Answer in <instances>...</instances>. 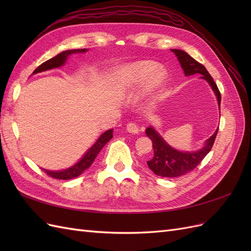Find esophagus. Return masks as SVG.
I'll list each match as a JSON object with an SVG mask.
<instances>
[{"label": "esophagus", "mask_w": 251, "mask_h": 251, "mask_svg": "<svg viewBox=\"0 0 251 251\" xmlns=\"http://www.w3.org/2000/svg\"><path fill=\"white\" fill-rule=\"evenodd\" d=\"M126 130L128 133H132V134H138L140 132L138 126H136L135 124H128L126 126Z\"/></svg>", "instance_id": "obj_1"}]
</instances>
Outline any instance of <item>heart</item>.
<instances>
[{"instance_id": "b5f03b06", "label": "heart", "mask_w": 251, "mask_h": 251, "mask_svg": "<svg viewBox=\"0 0 251 251\" xmlns=\"http://www.w3.org/2000/svg\"><path fill=\"white\" fill-rule=\"evenodd\" d=\"M168 73L153 60H138L118 67L113 72L110 86L116 93L124 95L142 86L140 100L143 103L154 101L165 86Z\"/></svg>"}]
</instances>
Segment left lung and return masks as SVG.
<instances>
[{
	"instance_id": "left-lung-1",
	"label": "left lung",
	"mask_w": 251,
	"mask_h": 251,
	"mask_svg": "<svg viewBox=\"0 0 251 251\" xmlns=\"http://www.w3.org/2000/svg\"><path fill=\"white\" fill-rule=\"evenodd\" d=\"M171 51L177 56L178 62L180 63L185 76H191V75L194 74H200L201 78L205 79L209 83V86L211 87L217 97V101L220 109V104H221V93H220L216 82L214 81V78L210 76L206 68L202 64L197 62L196 59H194L183 50L171 49ZM218 130L219 127L205 141L203 148H201L200 150L196 151H181L172 148L153 126L147 127L146 134L151 140V142H153L154 149V155L148 161L150 170L153 171L154 174L158 175V176L168 178L179 177L181 175H184L193 171L203 160L204 157L209 153V151L211 150L212 146H214Z\"/></svg>"
}]
</instances>
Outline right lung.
Here are the masks:
<instances>
[{"label":"right lung","mask_w":251,"mask_h":251,"mask_svg":"<svg viewBox=\"0 0 251 251\" xmlns=\"http://www.w3.org/2000/svg\"><path fill=\"white\" fill-rule=\"evenodd\" d=\"M87 51H88L87 49H73V50H66V51L60 52L56 56L50 58L49 60H47V62H45L41 66L37 67L32 74H36L43 71H47V70L55 69V68L62 67L63 65H65L67 58L70 55L74 54V53H85ZM112 137H113V130H108L104 133H102L93 146L86 151V154L79 159V161L75 163L74 165L70 166V168L62 170V171H48L44 169L43 170L47 175H49L50 177L54 179L69 180L75 177H78L79 175H81L87 169L90 168L91 164L94 162L96 156L100 154L101 149L105 146V144H107L108 141L112 139Z\"/></svg>","instance_id":"1"}]
</instances>
